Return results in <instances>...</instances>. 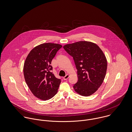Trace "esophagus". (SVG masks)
<instances>
[{
  "label": "esophagus",
  "mask_w": 132,
  "mask_h": 132,
  "mask_svg": "<svg viewBox=\"0 0 132 132\" xmlns=\"http://www.w3.org/2000/svg\"><path fill=\"white\" fill-rule=\"evenodd\" d=\"M69 77V74H67V75H66L65 76H64L63 77V79L64 80H67Z\"/></svg>",
  "instance_id": "esophagus-1"
}]
</instances>
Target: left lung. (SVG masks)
<instances>
[{
    "label": "left lung",
    "instance_id": "left-lung-1",
    "mask_svg": "<svg viewBox=\"0 0 132 132\" xmlns=\"http://www.w3.org/2000/svg\"><path fill=\"white\" fill-rule=\"evenodd\" d=\"M75 62L78 80L73 88L79 94L88 96L97 91L104 80L107 60L101 49L95 43L79 41L63 46Z\"/></svg>",
    "mask_w": 132,
    "mask_h": 132
}]
</instances>
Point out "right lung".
Returning a JSON list of instances; mask_svg holds the SVG:
<instances>
[{"label":"right lung","mask_w":132,"mask_h":132,"mask_svg":"<svg viewBox=\"0 0 132 132\" xmlns=\"http://www.w3.org/2000/svg\"><path fill=\"white\" fill-rule=\"evenodd\" d=\"M62 46L44 43L33 48L24 63L23 74L26 83L37 98L46 101L57 92L61 80L51 72L52 59Z\"/></svg>","instance_id":"add662e5"}]
</instances>
